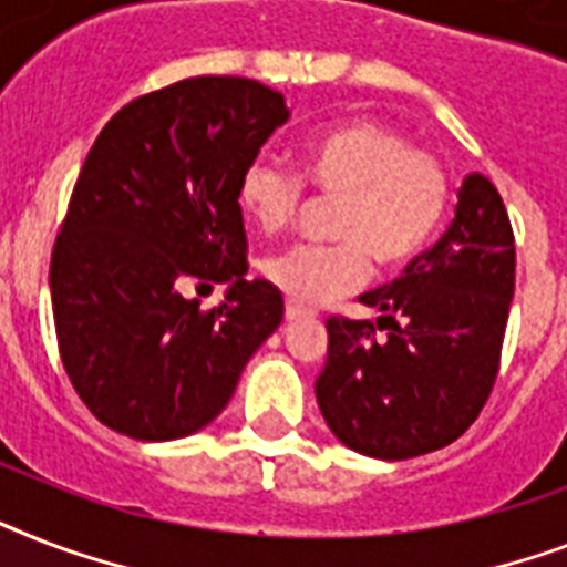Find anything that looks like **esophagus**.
<instances>
[{"label": "esophagus", "instance_id": "obj_1", "mask_svg": "<svg viewBox=\"0 0 567 567\" xmlns=\"http://www.w3.org/2000/svg\"><path fill=\"white\" fill-rule=\"evenodd\" d=\"M306 318V311L300 309V306H293V302H288V306H285V320H288V323H297V320H302Z\"/></svg>", "mask_w": 567, "mask_h": 567}]
</instances>
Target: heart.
Instances as JSON below:
<instances>
[{
  "mask_svg": "<svg viewBox=\"0 0 567 567\" xmlns=\"http://www.w3.org/2000/svg\"><path fill=\"white\" fill-rule=\"evenodd\" d=\"M302 178L332 199V244L291 247L261 261V276L300 309H320L355 291L379 270L409 265L439 231L450 203V173L435 155L377 120H344L302 144ZM306 203L300 176L252 158L238 176V205L256 229H288Z\"/></svg>",
  "mask_w": 567,
  "mask_h": 567,
  "instance_id": "b5f03b06",
  "label": "heart"
}]
</instances>
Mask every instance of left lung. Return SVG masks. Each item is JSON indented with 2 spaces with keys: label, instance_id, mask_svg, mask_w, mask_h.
Segmentation results:
<instances>
[{
  "label": "left lung",
  "instance_id": "left-lung-1",
  "mask_svg": "<svg viewBox=\"0 0 567 567\" xmlns=\"http://www.w3.org/2000/svg\"><path fill=\"white\" fill-rule=\"evenodd\" d=\"M515 293V235L483 173L458 188L456 217L391 285L362 293L371 320L329 318L315 382L336 439L373 458L447 447L483 412L501 371ZM377 328H388L385 339Z\"/></svg>",
  "mask_w": 567,
  "mask_h": 567
}]
</instances>
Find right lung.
Segmentation results:
<instances>
[{
  "instance_id": "add662e5",
  "label": "right lung",
  "mask_w": 567,
  "mask_h": 567,
  "mask_svg": "<svg viewBox=\"0 0 567 567\" xmlns=\"http://www.w3.org/2000/svg\"><path fill=\"white\" fill-rule=\"evenodd\" d=\"M291 117L256 79L196 75L137 96L105 123L52 249L58 350L109 430L185 439L235 394L282 323L279 288L247 274L238 176ZM190 281H229L212 312Z\"/></svg>"
}]
</instances>
